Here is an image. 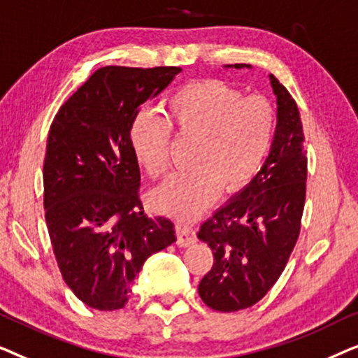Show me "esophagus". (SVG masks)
<instances>
[{
    "label": "esophagus",
    "instance_id": "obj_1",
    "mask_svg": "<svg viewBox=\"0 0 358 358\" xmlns=\"http://www.w3.org/2000/svg\"><path fill=\"white\" fill-rule=\"evenodd\" d=\"M194 243H197V234H195V229L192 227H189V224L179 223L178 224V246L187 248Z\"/></svg>",
    "mask_w": 358,
    "mask_h": 358
}]
</instances>
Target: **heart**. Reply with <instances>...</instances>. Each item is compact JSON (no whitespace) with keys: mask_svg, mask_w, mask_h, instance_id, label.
I'll use <instances>...</instances> for the list:
<instances>
[{"mask_svg":"<svg viewBox=\"0 0 358 358\" xmlns=\"http://www.w3.org/2000/svg\"><path fill=\"white\" fill-rule=\"evenodd\" d=\"M169 129L197 136L190 163L155 190L153 202L163 212L190 218L217 197L220 187L233 192L261 168L273 138L275 114L261 96L243 97L222 83L185 86L168 101L166 119L141 112L130 134L131 151L151 178L169 168Z\"/></svg>","mask_w":358,"mask_h":358,"instance_id":"obj_1","label":"heart"}]
</instances>
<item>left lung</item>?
<instances>
[{"label":"left lung","mask_w":358,"mask_h":358,"mask_svg":"<svg viewBox=\"0 0 358 358\" xmlns=\"http://www.w3.org/2000/svg\"><path fill=\"white\" fill-rule=\"evenodd\" d=\"M268 80L277 99V124L267 158L251 182L197 233L213 252V267L200 280L199 295L215 311L256 305L280 277L300 234L308 163L300 110L275 76Z\"/></svg>","instance_id":"8db88e82"}]
</instances>
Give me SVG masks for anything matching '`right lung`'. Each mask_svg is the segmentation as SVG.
I'll return each mask as SVG.
<instances>
[{
    "instance_id": "right-lung-1",
    "label": "right lung",
    "mask_w": 358,
    "mask_h": 358,
    "mask_svg": "<svg viewBox=\"0 0 358 358\" xmlns=\"http://www.w3.org/2000/svg\"><path fill=\"white\" fill-rule=\"evenodd\" d=\"M180 71L99 68L52 122L43 163L48 234L63 280L94 310L124 308L146 259L176 243L174 223L143 210L130 134L141 106Z\"/></svg>"
}]
</instances>
